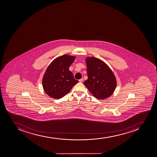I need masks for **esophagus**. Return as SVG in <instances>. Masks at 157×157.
<instances>
[{"label": "esophagus", "instance_id": "1", "mask_svg": "<svg viewBox=\"0 0 157 157\" xmlns=\"http://www.w3.org/2000/svg\"><path fill=\"white\" fill-rule=\"evenodd\" d=\"M84 79L83 78H81V79L79 80V82H80V83H82V82H83Z\"/></svg>", "mask_w": 157, "mask_h": 157}]
</instances>
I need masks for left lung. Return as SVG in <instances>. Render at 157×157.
<instances>
[{
  "mask_svg": "<svg viewBox=\"0 0 157 157\" xmlns=\"http://www.w3.org/2000/svg\"><path fill=\"white\" fill-rule=\"evenodd\" d=\"M88 79L84 82L96 98L104 99L113 94L117 80L113 71L102 60L95 57L86 59Z\"/></svg>",
  "mask_w": 157,
  "mask_h": 157,
  "instance_id": "obj_1",
  "label": "left lung"
}]
</instances>
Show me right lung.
<instances>
[{"mask_svg":"<svg viewBox=\"0 0 157 157\" xmlns=\"http://www.w3.org/2000/svg\"><path fill=\"white\" fill-rule=\"evenodd\" d=\"M75 60V56L64 55L56 58L49 65L42 81L44 90L48 95L53 98H61L78 83L69 70Z\"/></svg>","mask_w":157,"mask_h":157,"instance_id":"right-lung-1","label":"right lung"}]
</instances>
